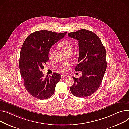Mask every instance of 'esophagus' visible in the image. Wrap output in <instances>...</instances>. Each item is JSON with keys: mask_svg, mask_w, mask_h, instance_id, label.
Wrapping results in <instances>:
<instances>
[{"mask_svg": "<svg viewBox=\"0 0 129 129\" xmlns=\"http://www.w3.org/2000/svg\"><path fill=\"white\" fill-rule=\"evenodd\" d=\"M68 77V75H64V74L61 75V78H65V77Z\"/></svg>", "mask_w": 129, "mask_h": 129, "instance_id": "obj_1", "label": "esophagus"}]
</instances>
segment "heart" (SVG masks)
<instances>
[{
	"label": "heart",
	"mask_w": 129,
	"mask_h": 129,
	"mask_svg": "<svg viewBox=\"0 0 129 129\" xmlns=\"http://www.w3.org/2000/svg\"><path fill=\"white\" fill-rule=\"evenodd\" d=\"M59 47L62 49L64 52L68 54L70 53L73 52V47L71 43L67 40H63L59 43ZM54 54V50L51 48L49 51V55L50 58H52ZM62 70L64 72H66L67 71V68L66 67H63Z\"/></svg>",
	"instance_id": "1"
}]
</instances>
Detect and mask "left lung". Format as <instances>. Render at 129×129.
I'll list each match as a JSON object with an SVG mask.
<instances>
[{
  "instance_id": "obj_1",
  "label": "left lung",
  "mask_w": 129,
  "mask_h": 129,
  "mask_svg": "<svg viewBox=\"0 0 129 129\" xmlns=\"http://www.w3.org/2000/svg\"><path fill=\"white\" fill-rule=\"evenodd\" d=\"M68 36L78 41L79 64L75 71L82 72L79 78L73 77L75 80L71 91L76 97L89 96L100 86L106 70L105 48L95 33L86 29L70 33Z\"/></svg>"
}]
</instances>
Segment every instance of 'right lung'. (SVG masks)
I'll return each mask as SVG.
<instances>
[{
  "label": "right lung",
  "mask_w": 129,
  "mask_h": 129,
  "mask_svg": "<svg viewBox=\"0 0 129 129\" xmlns=\"http://www.w3.org/2000/svg\"><path fill=\"white\" fill-rule=\"evenodd\" d=\"M66 34L42 30L30 34L25 40L21 50L19 67L25 88L33 97L44 100L53 95L61 76L54 73L51 76L44 77L41 71L49 61L51 47Z\"/></svg>",
  "instance_id": "obj_1"
}]
</instances>
